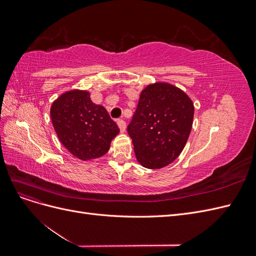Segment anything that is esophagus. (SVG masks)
<instances>
[{
  "mask_svg": "<svg viewBox=\"0 0 256 256\" xmlns=\"http://www.w3.org/2000/svg\"><path fill=\"white\" fill-rule=\"evenodd\" d=\"M118 127H120L122 132H125V130H126V122H125V120H118Z\"/></svg>",
  "mask_w": 256,
  "mask_h": 256,
  "instance_id": "esophagus-1",
  "label": "esophagus"
}]
</instances>
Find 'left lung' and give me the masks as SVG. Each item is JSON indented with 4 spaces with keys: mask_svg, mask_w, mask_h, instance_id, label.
<instances>
[{
    "mask_svg": "<svg viewBox=\"0 0 256 256\" xmlns=\"http://www.w3.org/2000/svg\"><path fill=\"white\" fill-rule=\"evenodd\" d=\"M193 115L192 100L180 88L164 82L147 85L127 128L138 161L147 168L172 164L187 143Z\"/></svg>",
    "mask_w": 256,
    "mask_h": 256,
    "instance_id": "obj_1",
    "label": "left lung"
}]
</instances>
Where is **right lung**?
Instances as JSON below:
<instances>
[{
    "mask_svg": "<svg viewBox=\"0 0 256 256\" xmlns=\"http://www.w3.org/2000/svg\"><path fill=\"white\" fill-rule=\"evenodd\" d=\"M50 115L62 144L84 161L104 156L120 132L104 106L92 102L88 90L62 94L52 104Z\"/></svg>",
    "mask_w": 256,
    "mask_h": 256,
    "instance_id": "right-lung-1",
    "label": "right lung"
}]
</instances>
